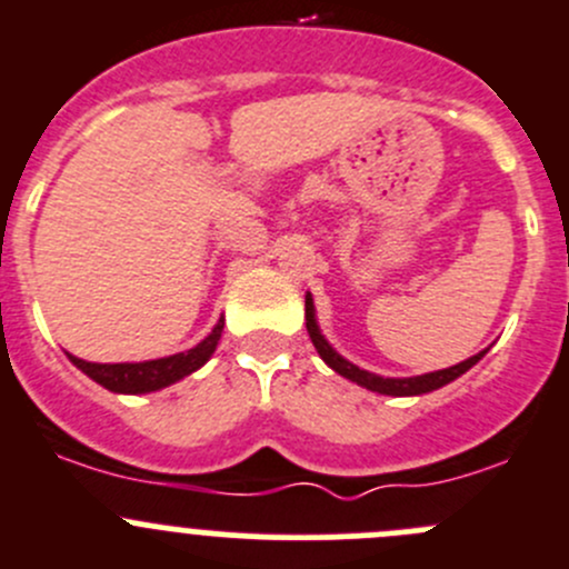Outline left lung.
Here are the masks:
<instances>
[{
    "mask_svg": "<svg viewBox=\"0 0 569 569\" xmlns=\"http://www.w3.org/2000/svg\"><path fill=\"white\" fill-rule=\"evenodd\" d=\"M307 332H310L312 343H316L318 355L323 357V362H327L329 369L338 371L340 377H346V380L357 382V386L369 388V391H377V393H391V397H419V393H427V391H436V388L447 386V382L458 380V377L463 375V371H469L475 366V362L483 357V351L475 357H469V360L458 362V366H450V369H441V371H430V375H421V377H405V380H391V377H380V375H371V371H362L357 369L355 362L343 360V357L338 355V351L332 349V346L323 340V335L318 332V323H316V310H312V299L307 296Z\"/></svg>",
    "mask_w": 569,
    "mask_h": 569,
    "instance_id": "8db88e82",
    "label": "left lung"
}]
</instances>
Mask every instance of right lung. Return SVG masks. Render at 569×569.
<instances>
[{
  "instance_id": "1",
  "label": "right lung",
  "mask_w": 569,
  "mask_h": 569,
  "mask_svg": "<svg viewBox=\"0 0 569 569\" xmlns=\"http://www.w3.org/2000/svg\"><path fill=\"white\" fill-rule=\"evenodd\" d=\"M223 335V321H218V327L212 329L207 340H200L194 349L181 351V355L161 357V360H148V362H86L80 357L69 355V360L78 366L83 375H89L91 380L100 382L102 388L113 393H148L159 391V388L172 386L181 377L198 371L203 362L212 357V351L218 349V340Z\"/></svg>"
}]
</instances>
